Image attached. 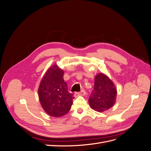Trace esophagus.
Returning a JSON list of instances; mask_svg holds the SVG:
<instances>
[{"label":"esophagus","instance_id":"1","mask_svg":"<svg viewBox=\"0 0 151 151\" xmlns=\"http://www.w3.org/2000/svg\"><path fill=\"white\" fill-rule=\"evenodd\" d=\"M86 91L82 90V91H81V92L76 93L74 94V96H75V97H77V96H84V95L86 94Z\"/></svg>","mask_w":151,"mask_h":151}]
</instances>
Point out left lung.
Returning a JSON list of instances; mask_svg holds the SVG:
<instances>
[{"instance_id":"left-lung-1","label":"left lung","mask_w":151,"mask_h":151,"mask_svg":"<svg viewBox=\"0 0 151 151\" xmlns=\"http://www.w3.org/2000/svg\"><path fill=\"white\" fill-rule=\"evenodd\" d=\"M117 91L111 79L103 73L95 77L94 89L89 98L91 108L104 111L111 108L115 103Z\"/></svg>"}]
</instances>
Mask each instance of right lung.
<instances>
[{"instance_id":"1","label":"right lung","mask_w":151,"mask_h":151,"mask_svg":"<svg viewBox=\"0 0 151 151\" xmlns=\"http://www.w3.org/2000/svg\"><path fill=\"white\" fill-rule=\"evenodd\" d=\"M63 70L57 65L50 67L41 81L38 97L42 108L53 117H60L71 108L74 95L68 91Z\"/></svg>"}]
</instances>
